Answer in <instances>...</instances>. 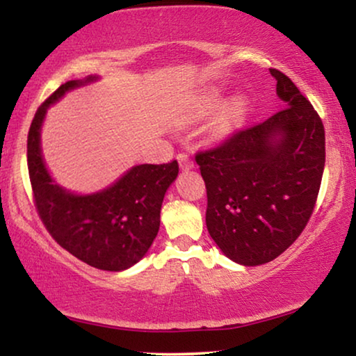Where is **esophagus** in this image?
<instances>
[{
    "mask_svg": "<svg viewBox=\"0 0 356 356\" xmlns=\"http://www.w3.org/2000/svg\"><path fill=\"white\" fill-rule=\"evenodd\" d=\"M177 160L179 163V168L181 170H191L194 167V162L189 159V155H186V154H178Z\"/></svg>",
    "mask_w": 356,
    "mask_h": 356,
    "instance_id": "1",
    "label": "esophagus"
}]
</instances>
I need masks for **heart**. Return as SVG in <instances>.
<instances>
[{"instance_id":"b5f03b06","label":"heart","mask_w":356,"mask_h":356,"mask_svg":"<svg viewBox=\"0 0 356 356\" xmlns=\"http://www.w3.org/2000/svg\"><path fill=\"white\" fill-rule=\"evenodd\" d=\"M218 104H220V99L217 95L209 97V99L204 102V111H212L216 110ZM248 111V104L243 97H236V99L230 100L227 104L225 108H223L222 115L218 116L216 126H213V136L216 138H225L233 131L235 126H238L243 121V118L246 116Z\"/></svg>"}]
</instances>
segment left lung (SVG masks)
Segmentation results:
<instances>
[{"label":"left lung","mask_w":356,"mask_h":356,"mask_svg":"<svg viewBox=\"0 0 356 356\" xmlns=\"http://www.w3.org/2000/svg\"><path fill=\"white\" fill-rule=\"evenodd\" d=\"M270 74L286 108L196 155L207 188V230L241 266L274 261L300 236L324 172L323 121L284 72Z\"/></svg>","instance_id":"left-lung-1"}]
</instances>
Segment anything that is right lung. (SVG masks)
I'll list each match as a JSON object with an SVG mask.
<instances>
[{
	"instance_id": "add662e5",
	"label": "right lung",
	"mask_w": 356,
	"mask_h": 356,
	"mask_svg": "<svg viewBox=\"0 0 356 356\" xmlns=\"http://www.w3.org/2000/svg\"><path fill=\"white\" fill-rule=\"evenodd\" d=\"M99 79L67 81L38 106L29 129L27 165L38 216L50 235L86 264L121 272L138 264L157 236L160 209L178 177V162L134 165L110 186L90 194H77L55 181L42 154L47 111L67 92Z\"/></svg>"
}]
</instances>
